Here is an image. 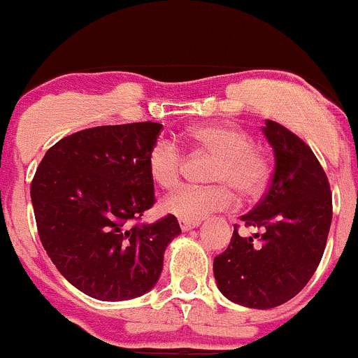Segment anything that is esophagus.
Wrapping results in <instances>:
<instances>
[{
  "label": "esophagus",
  "mask_w": 358,
  "mask_h": 358,
  "mask_svg": "<svg viewBox=\"0 0 358 358\" xmlns=\"http://www.w3.org/2000/svg\"><path fill=\"white\" fill-rule=\"evenodd\" d=\"M178 224L180 227H182V231H189V229L197 227V225L201 224V220H183V218H180Z\"/></svg>",
  "instance_id": "obj_1"
}]
</instances>
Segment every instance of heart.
<instances>
[{
  "mask_svg": "<svg viewBox=\"0 0 358 358\" xmlns=\"http://www.w3.org/2000/svg\"><path fill=\"white\" fill-rule=\"evenodd\" d=\"M197 150L215 155L208 187H185L162 203V210L183 220H201L215 211L231 210L236 194L241 201H255L269 182V166L245 129L224 124H204L187 133ZM185 155L171 140L155 141L147 155V169L152 182L164 190L178 187L183 175Z\"/></svg>",
  "mask_w": 358,
  "mask_h": 358,
  "instance_id": "1",
  "label": "heart"
}]
</instances>
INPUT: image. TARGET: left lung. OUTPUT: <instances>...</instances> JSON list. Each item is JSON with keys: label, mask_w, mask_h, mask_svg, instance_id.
I'll list each match as a JSON object with an SVG mask.
<instances>
[{"label": "left lung", "mask_w": 358, "mask_h": 358, "mask_svg": "<svg viewBox=\"0 0 358 358\" xmlns=\"http://www.w3.org/2000/svg\"><path fill=\"white\" fill-rule=\"evenodd\" d=\"M275 152V171L262 199L234 225L227 250L213 260L220 292L241 306L267 310L301 292L317 271L332 220L327 175L313 150L285 126L262 127Z\"/></svg>", "instance_id": "left-lung-1"}]
</instances>
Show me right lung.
I'll return each mask as SVG.
<instances>
[{
  "mask_svg": "<svg viewBox=\"0 0 358 358\" xmlns=\"http://www.w3.org/2000/svg\"><path fill=\"white\" fill-rule=\"evenodd\" d=\"M162 124L78 131L59 140L31 182L40 241L73 287L127 301L157 283L164 250L182 232L175 215L140 222L155 203L147 155Z\"/></svg>",
  "mask_w": 358,
  "mask_h": 358,
  "instance_id": "right-lung-1",
  "label": "right lung"
}]
</instances>
